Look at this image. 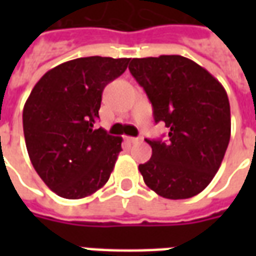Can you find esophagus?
Here are the masks:
<instances>
[{
  "label": "esophagus",
  "instance_id": "34e87169",
  "mask_svg": "<svg viewBox=\"0 0 256 256\" xmlns=\"http://www.w3.org/2000/svg\"><path fill=\"white\" fill-rule=\"evenodd\" d=\"M126 141L130 142V144H137L140 141V138H137V137H126Z\"/></svg>",
  "mask_w": 256,
  "mask_h": 256
}]
</instances>
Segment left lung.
<instances>
[{
    "instance_id": "8db88e82",
    "label": "left lung",
    "mask_w": 256,
    "mask_h": 256,
    "mask_svg": "<svg viewBox=\"0 0 256 256\" xmlns=\"http://www.w3.org/2000/svg\"><path fill=\"white\" fill-rule=\"evenodd\" d=\"M128 70L154 106L167 141L145 138L152 156L138 170L146 186L172 200L207 188L220 170L230 140L226 90L206 68L178 54L132 58Z\"/></svg>"
}]
</instances>
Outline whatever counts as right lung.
<instances>
[{"mask_svg":"<svg viewBox=\"0 0 256 256\" xmlns=\"http://www.w3.org/2000/svg\"><path fill=\"white\" fill-rule=\"evenodd\" d=\"M130 58L92 56L49 70L23 108V132L32 166L48 188L82 198L102 188L122 150V137L93 128L102 90Z\"/></svg>","mask_w":256,"mask_h":256,"instance_id":"add662e5","label":"right lung"}]
</instances>
